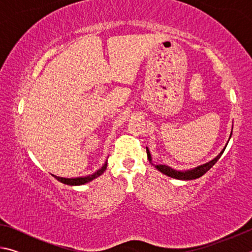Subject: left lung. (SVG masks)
Segmentation results:
<instances>
[{
	"label": "left lung",
	"instance_id": "1",
	"mask_svg": "<svg viewBox=\"0 0 252 252\" xmlns=\"http://www.w3.org/2000/svg\"><path fill=\"white\" fill-rule=\"evenodd\" d=\"M230 136H231V135H230ZM225 147H227V146H225ZM224 149L219 153L218 157H216L215 159L211 160L210 162H208V163L203 164V165H199V167H197L195 169H192V170H187V171H177V170H173L172 168L168 167V165H163V164H158V165H156V168L159 170L160 172L167 174L168 177L179 179V180H193V179L202 177L203 174L208 171V170H210L213 167V165L216 164V162L220 159L221 155L223 153ZM147 155H148L149 161H151V155H150V152H149L148 148H147Z\"/></svg>",
	"mask_w": 252,
	"mask_h": 252
}]
</instances>
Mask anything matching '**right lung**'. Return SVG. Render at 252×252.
Instances as JSON below:
<instances>
[{
    "instance_id": "add662e5",
    "label": "right lung",
    "mask_w": 252,
    "mask_h": 252,
    "mask_svg": "<svg viewBox=\"0 0 252 252\" xmlns=\"http://www.w3.org/2000/svg\"><path fill=\"white\" fill-rule=\"evenodd\" d=\"M105 169H106V162L104 163L103 167L97 170L96 172L91 174V176L82 177V178H74V179L60 178V177H57V176H54V178L57 179V180H59L60 182L64 183V185H69V186H80V185H84V183H87V182H90V181L93 180V179H95V178H97L99 176H101V174L105 171Z\"/></svg>"
}]
</instances>
